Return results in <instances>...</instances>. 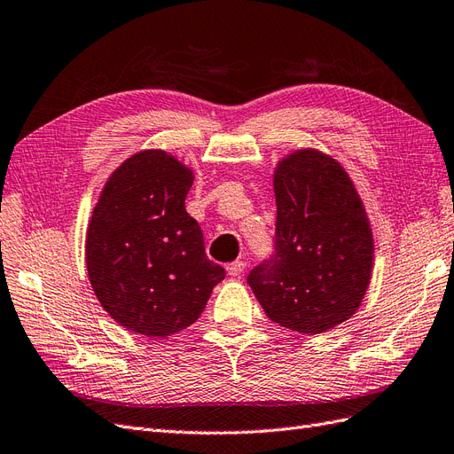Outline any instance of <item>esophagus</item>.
<instances>
[{
  "label": "esophagus",
  "instance_id": "1",
  "mask_svg": "<svg viewBox=\"0 0 454 454\" xmlns=\"http://www.w3.org/2000/svg\"><path fill=\"white\" fill-rule=\"evenodd\" d=\"M244 269H247V263H244L242 260H235V262H231V263L227 265V273H229L231 277H239V275H242Z\"/></svg>",
  "mask_w": 454,
  "mask_h": 454
}]
</instances>
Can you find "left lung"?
Listing matches in <instances>:
<instances>
[{"mask_svg": "<svg viewBox=\"0 0 454 454\" xmlns=\"http://www.w3.org/2000/svg\"><path fill=\"white\" fill-rule=\"evenodd\" d=\"M273 252L247 280L265 315L300 334H321L361 305L372 269V232L336 160L298 151L275 171Z\"/></svg>", "mask_w": 454, "mask_h": 454, "instance_id": "1", "label": "left lung"}]
</instances>
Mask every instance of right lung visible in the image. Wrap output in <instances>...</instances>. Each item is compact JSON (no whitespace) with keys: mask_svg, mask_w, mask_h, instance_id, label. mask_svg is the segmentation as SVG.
Returning <instances> with one entry per match:
<instances>
[{"mask_svg":"<svg viewBox=\"0 0 454 454\" xmlns=\"http://www.w3.org/2000/svg\"><path fill=\"white\" fill-rule=\"evenodd\" d=\"M192 174L162 151L128 158L103 189L85 240L91 286L106 313L146 338L191 326L225 269L185 210Z\"/></svg>","mask_w":454,"mask_h":454,"instance_id":"1","label":"right lung"}]
</instances>
